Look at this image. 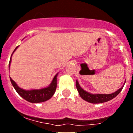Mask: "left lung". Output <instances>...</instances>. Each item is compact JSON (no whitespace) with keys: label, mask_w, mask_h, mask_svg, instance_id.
Masks as SVG:
<instances>
[{"label":"left lung","mask_w":133,"mask_h":133,"mask_svg":"<svg viewBox=\"0 0 133 133\" xmlns=\"http://www.w3.org/2000/svg\"><path fill=\"white\" fill-rule=\"evenodd\" d=\"M126 81H124V84L121 88H120L117 91H115V92L111 94H92L90 92H87L81 88L80 86L79 83H78V81H76V87L78 90V92L79 93L80 97L83 98V100L89 102L90 103H93V104H98V103H103L107 102L109 101H110L111 99L115 98V97H117V95L120 93V92L123 89V87Z\"/></svg>","instance_id":"1"}]
</instances>
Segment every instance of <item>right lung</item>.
<instances>
[{
	"label": "right lung",
	"mask_w": 133,
	"mask_h": 133,
	"mask_svg": "<svg viewBox=\"0 0 133 133\" xmlns=\"http://www.w3.org/2000/svg\"><path fill=\"white\" fill-rule=\"evenodd\" d=\"M18 47L16 46V49L13 51L12 54L15 52V50L17 49ZM11 57H10V62H9V67L10 69V63H11ZM57 73L55 77H54L53 79H52V82L47 87L43 88L41 89H32V90H24L23 89H21L17 85L16 83L13 80L10 78V82H11L12 84L14 87L15 89L17 92V93L21 96V97H23L24 99H25L27 101L30 102L32 103H43V102L46 101L50 99L51 97L53 96L55 94V90L56 89V81H57V76H58Z\"/></svg>",
	"instance_id": "obj_1"
}]
</instances>
